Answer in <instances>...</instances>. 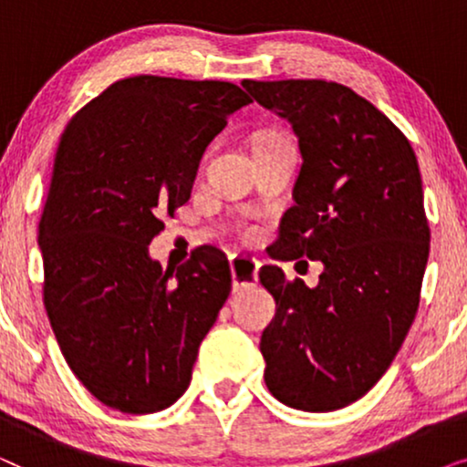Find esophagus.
I'll return each mask as SVG.
<instances>
[{"label": "esophagus", "mask_w": 467, "mask_h": 467, "mask_svg": "<svg viewBox=\"0 0 467 467\" xmlns=\"http://www.w3.org/2000/svg\"><path fill=\"white\" fill-rule=\"evenodd\" d=\"M229 265H232V276L235 289H244L257 283L259 278V261L257 259H246L240 254H232L229 257Z\"/></svg>", "instance_id": "esophagus-1"}]
</instances>
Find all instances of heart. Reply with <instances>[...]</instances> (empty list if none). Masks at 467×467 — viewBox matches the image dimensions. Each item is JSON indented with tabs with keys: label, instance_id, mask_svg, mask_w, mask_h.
Masks as SVG:
<instances>
[{
	"label": "heart",
	"instance_id": "b5f03b06",
	"mask_svg": "<svg viewBox=\"0 0 467 467\" xmlns=\"http://www.w3.org/2000/svg\"><path fill=\"white\" fill-rule=\"evenodd\" d=\"M251 235H253V232H248V238H251Z\"/></svg>",
	"mask_w": 467,
	"mask_h": 467
}]
</instances>
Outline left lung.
<instances>
[{
	"label": "left lung",
	"instance_id": "1",
	"mask_svg": "<svg viewBox=\"0 0 467 467\" xmlns=\"http://www.w3.org/2000/svg\"><path fill=\"white\" fill-rule=\"evenodd\" d=\"M242 87L289 120L304 159L272 257L325 265L315 289L261 267L278 306L259 344L265 385L297 410H337L380 380L417 317L430 257L417 155L379 108L337 82Z\"/></svg>",
	"mask_w": 467,
	"mask_h": 467
}]
</instances>
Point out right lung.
Wrapping results in <instances>:
<instances>
[{
    "mask_svg": "<svg viewBox=\"0 0 467 467\" xmlns=\"http://www.w3.org/2000/svg\"><path fill=\"white\" fill-rule=\"evenodd\" d=\"M251 101L234 82L140 74L108 87L61 133L37 227L44 308L69 369L114 410L174 404L229 297L219 248H195L163 272L149 244L161 214L189 202L206 146Z\"/></svg>",
    "mask_w": 467,
    "mask_h": 467,
    "instance_id": "1",
    "label": "right lung"
}]
</instances>
